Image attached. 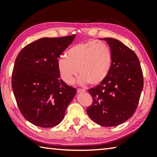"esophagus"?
I'll use <instances>...</instances> for the list:
<instances>
[{"label":"esophagus","mask_w":157,"mask_h":157,"mask_svg":"<svg viewBox=\"0 0 157 157\" xmlns=\"http://www.w3.org/2000/svg\"><path fill=\"white\" fill-rule=\"evenodd\" d=\"M86 91V90L83 89H77V92L78 93H84Z\"/></svg>","instance_id":"esophagus-1"}]
</instances>
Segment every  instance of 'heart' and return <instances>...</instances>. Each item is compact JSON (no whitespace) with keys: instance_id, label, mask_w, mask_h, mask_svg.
<instances>
[{"instance_id":"1","label":"heart","mask_w":157,"mask_h":157,"mask_svg":"<svg viewBox=\"0 0 157 157\" xmlns=\"http://www.w3.org/2000/svg\"><path fill=\"white\" fill-rule=\"evenodd\" d=\"M112 55L104 41L82 42L71 47L66 57L57 59V68L63 81L72 84L78 73L79 83L95 86L101 83L109 72Z\"/></svg>"}]
</instances>
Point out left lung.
I'll use <instances>...</instances> for the list:
<instances>
[{"mask_svg":"<svg viewBox=\"0 0 157 157\" xmlns=\"http://www.w3.org/2000/svg\"><path fill=\"white\" fill-rule=\"evenodd\" d=\"M109 45L112 62L107 76L88 90L93 98L86 112L104 127L123 123L134 115L143 87V75L137 55L121 41L104 38Z\"/></svg>","mask_w":157,"mask_h":157,"instance_id":"1","label":"left lung"}]
</instances>
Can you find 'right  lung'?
<instances>
[{
  "label": "right lung",
  "instance_id": "obj_1",
  "mask_svg": "<svg viewBox=\"0 0 157 157\" xmlns=\"http://www.w3.org/2000/svg\"><path fill=\"white\" fill-rule=\"evenodd\" d=\"M75 36L39 39L17 55L12 90L21 113L34 125L52 127L59 124L76 94V89L59 78L57 63Z\"/></svg>",
  "mask_w": 157,
  "mask_h": 157
}]
</instances>
